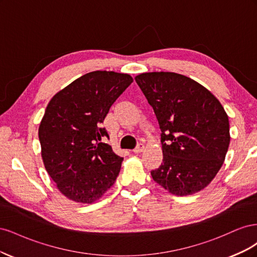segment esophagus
Masks as SVG:
<instances>
[{
    "mask_svg": "<svg viewBox=\"0 0 257 257\" xmlns=\"http://www.w3.org/2000/svg\"><path fill=\"white\" fill-rule=\"evenodd\" d=\"M145 150V145L143 143H139L137 145V147L134 149V153H141Z\"/></svg>",
    "mask_w": 257,
    "mask_h": 257,
    "instance_id": "obj_1",
    "label": "esophagus"
}]
</instances>
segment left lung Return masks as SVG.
Here are the masks:
<instances>
[{
  "mask_svg": "<svg viewBox=\"0 0 257 257\" xmlns=\"http://www.w3.org/2000/svg\"><path fill=\"white\" fill-rule=\"evenodd\" d=\"M161 128L163 163L153 180L177 196L195 194L213 180L230 142L228 115L211 92L189 77L143 73L135 77Z\"/></svg>",
  "mask_w": 257,
  "mask_h": 257,
  "instance_id": "left-lung-1",
  "label": "left lung"
}]
</instances>
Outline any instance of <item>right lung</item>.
Returning a JSON list of instances; mask_svg holds the SVG:
<instances>
[{
  "mask_svg": "<svg viewBox=\"0 0 257 257\" xmlns=\"http://www.w3.org/2000/svg\"><path fill=\"white\" fill-rule=\"evenodd\" d=\"M133 78L95 71L54 95L38 128L46 170L59 191L76 203L92 204L113 185L123 158L102 139V123Z\"/></svg>",
  "mask_w": 257,
  "mask_h": 257,
  "instance_id": "1",
  "label": "right lung"
}]
</instances>
